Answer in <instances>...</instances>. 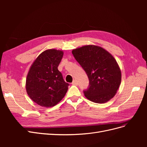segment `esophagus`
I'll list each match as a JSON object with an SVG mask.
<instances>
[{
	"label": "esophagus",
	"instance_id": "esophagus-1",
	"mask_svg": "<svg viewBox=\"0 0 147 147\" xmlns=\"http://www.w3.org/2000/svg\"><path fill=\"white\" fill-rule=\"evenodd\" d=\"M72 84H74V85H78V82H77V80H74Z\"/></svg>",
	"mask_w": 147,
	"mask_h": 147
}]
</instances>
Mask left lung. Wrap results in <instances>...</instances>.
Masks as SVG:
<instances>
[{"instance_id": "1", "label": "left lung", "mask_w": 147, "mask_h": 147, "mask_svg": "<svg viewBox=\"0 0 147 147\" xmlns=\"http://www.w3.org/2000/svg\"><path fill=\"white\" fill-rule=\"evenodd\" d=\"M72 53L90 81L88 88L83 90L86 98L103 104L113 97L121 80V70L114 57L104 48L95 45L84 46Z\"/></svg>"}]
</instances>
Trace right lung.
I'll list each match as a JSON object with an SVG mask.
<instances>
[{"label": "right lung", "mask_w": 147, "mask_h": 147, "mask_svg": "<svg viewBox=\"0 0 147 147\" xmlns=\"http://www.w3.org/2000/svg\"><path fill=\"white\" fill-rule=\"evenodd\" d=\"M63 52L48 50L42 53L34 62L26 78L28 94L38 105L51 107L65 95L69 84L57 69Z\"/></svg>", "instance_id": "obj_1"}]
</instances>
